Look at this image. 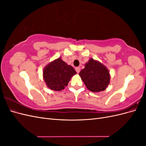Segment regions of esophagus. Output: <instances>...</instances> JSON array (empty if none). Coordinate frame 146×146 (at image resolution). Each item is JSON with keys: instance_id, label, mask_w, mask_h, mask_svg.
Wrapping results in <instances>:
<instances>
[{"instance_id": "1", "label": "esophagus", "mask_w": 146, "mask_h": 146, "mask_svg": "<svg viewBox=\"0 0 146 146\" xmlns=\"http://www.w3.org/2000/svg\"><path fill=\"white\" fill-rule=\"evenodd\" d=\"M76 70L77 73H79L80 71V68L79 67H77V68H76Z\"/></svg>"}]
</instances>
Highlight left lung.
I'll use <instances>...</instances> for the list:
<instances>
[{"mask_svg": "<svg viewBox=\"0 0 146 146\" xmlns=\"http://www.w3.org/2000/svg\"><path fill=\"white\" fill-rule=\"evenodd\" d=\"M88 90L93 92L107 89L110 82V74L107 68L100 61L90 58L85 68L79 73Z\"/></svg>", "mask_w": 146, "mask_h": 146, "instance_id": "1", "label": "left lung"}]
</instances>
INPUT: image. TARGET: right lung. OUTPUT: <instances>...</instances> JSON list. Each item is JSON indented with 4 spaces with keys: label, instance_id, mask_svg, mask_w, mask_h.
I'll return each instance as SVG.
<instances>
[{
    "label": "right lung",
    "instance_id": "1",
    "mask_svg": "<svg viewBox=\"0 0 146 146\" xmlns=\"http://www.w3.org/2000/svg\"><path fill=\"white\" fill-rule=\"evenodd\" d=\"M76 74L71 66L66 63L59 57L45 66L42 76L49 89L60 91L68 86L70 78Z\"/></svg>",
    "mask_w": 146,
    "mask_h": 146
}]
</instances>
